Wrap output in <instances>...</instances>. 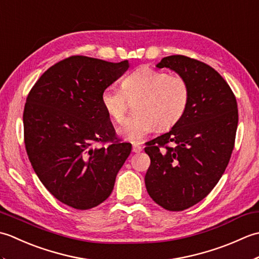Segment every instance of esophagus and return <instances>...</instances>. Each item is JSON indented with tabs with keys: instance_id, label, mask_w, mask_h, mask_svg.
<instances>
[{
	"instance_id": "1",
	"label": "esophagus",
	"mask_w": 259,
	"mask_h": 259,
	"mask_svg": "<svg viewBox=\"0 0 259 259\" xmlns=\"http://www.w3.org/2000/svg\"><path fill=\"white\" fill-rule=\"evenodd\" d=\"M141 150H142V147H141L140 145H138V144H134V145H133V151H134V152L138 153V152H140Z\"/></svg>"
}]
</instances>
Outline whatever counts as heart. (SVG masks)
<instances>
[{"label": "heart", "mask_w": 259, "mask_h": 259, "mask_svg": "<svg viewBox=\"0 0 259 259\" xmlns=\"http://www.w3.org/2000/svg\"><path fill=\"white\" fill-rule=\"evenodd\" d=\"M134 115L119 126L124 140L140 142L157 128L168 130L183 119L190 102V85L184 76L144 67L125 76L121 89L113 85L101 92V104L117 122L122 121L128 100H136Z\"/></svg>", "instance_id": "b5f03b06"}]
</instances>
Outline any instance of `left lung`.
<instances>
[{
	"label": "left lung",
	"instance_id": "8db88e82",
	"mask_svg": "<svg viewBox=\"0 0 259 259\" xmlns=\"http://www.w3.org/2000/svg\"><path fill=\"white\" fill-rule=\"evenodd\" d=\"M156 67L188 81L190 102L169 133L147 144L151 163L145 183L159 206L181 211L202 200L225 172L235 145L237 101L223 76L198 60L170 56Z\"/></svg>",
	"mask_w": 259,
	"mask_h": 259
}]
</instances>
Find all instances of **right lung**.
Returning a JSON list of instances; mask_svg holds the SVG:
<instances>
[{"label":"right lung","mask_w":259,"mask_h":259,"mask_svg":"<svg viewBox=\"0 0 259 259\" xmlns=\"http://www.w3.org/2000/svg\"><path fill=\"white\" fill-rule=\"evenodd\" d=\"M73 56L43 73L23 112L24 144L33 169L58 200L90 209L112 192L115 177L131 152L121 142L101 104V92L129 68ZM110 142L107 147L98 144Z\"/></svg>","instance_id":"obj_1"}]
</instances>
